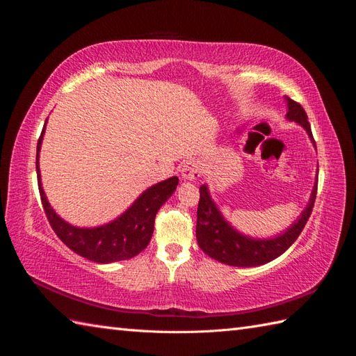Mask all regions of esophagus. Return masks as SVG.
<instances>
[{
	"instance_id": "obj_1",
	"label": "esophagus",
	"mask_w": 356,
	"mask_h": 356,
	"mask_svg": "<svg viewBox=\"0 0 356 356\" xmlns=\"http://www.w3.org/2000/svg\"><path fill=\"white\" fill-rule=\"evenodd\" d=\"M200 174H202V165L197 160L186 161V163L181 166V177L187 181L197 179L200 177Z\"/></svg>"
}]
</instances>
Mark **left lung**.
Wrapping results in <instances>:
<instances>
[{"mask_svg":"<svg viewBox=\"0 0 356 356\" xmlns=\"http://www.w3.org/2000/svg\"><path fill=\"white\" fill-rule=\"evenodd\" d=\"M288 101V114L289 120L297 122L303 126L312 141L315 144L312 129L307 122V114L303 106L293 99ZM315 186L312 191V197L305 212L301 217L294 222L293 227L285 232L282 236H277L275 239L268 241H255L245 238L241 233L236 232L233 227L225 222L221 217L220 211L215 207V203L211 200L207 186L200 187V200L197 207V225H196V238L200 250L208 254L213 260L229 266L238 267H252L261 266L268 261L275 260L279 255H282L288 248L296 242V239L303 232L305 225L310 217L312 209H314L315 199H316Z\"/></svg>","mask_w":356,"mask_h":356,"instance_id":"1","label":"left lung"}]
</instances>
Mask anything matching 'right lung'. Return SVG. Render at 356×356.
<instances>
[{"mask_svg":"<svg viewBox=\"0 0 356 356\" xmlns=\"http://www.w3.org/2000/svg\"><path fill=\"white\" fill-rule=\"evenodd\" d=\"M44 127H42L37 143V179L42 208H44L46 217L58 238L75 254L88 258L90 261L104 264L129 260V258H134L144 251L153 236L156 213L161 204L175 191L178 186V177H172L145 190L131 208L110 224L101 225V227L96 229L72 227V225L59 218L55 211L50 208L41 187L38 154Z\"/></svg>","mask_w":356,"mask_h":356,"instance_id":"right-lung-1","label":"right lung"}]
</instances>
